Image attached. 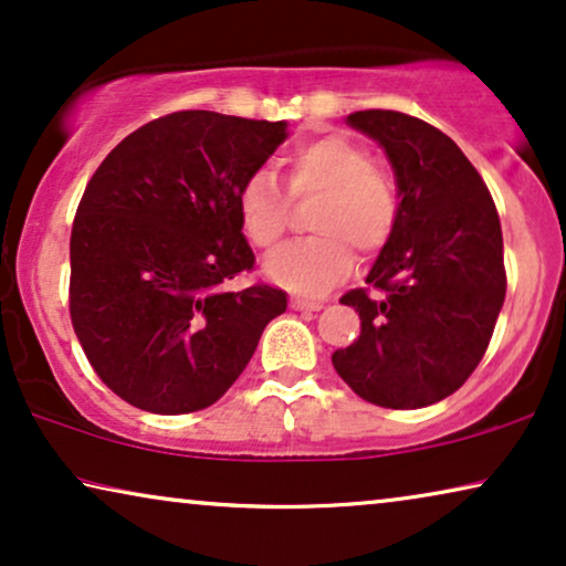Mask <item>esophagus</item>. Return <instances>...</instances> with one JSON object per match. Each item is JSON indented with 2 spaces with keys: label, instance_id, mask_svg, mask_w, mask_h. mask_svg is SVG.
Masks as SVG:
<instances>
[{
  "label": "esophagus",
  "instance_id": "1",
  "mask_svg": "<svg viewBox=\"0 0 566 566\" xmlns=\"http://www.w3.org/2000/svg\"><path fill=\"white\" fill-rule=\"evenodd\" d=\"M291 308H296V312H319L322 304L319 301H308V298H291Z\"/></svg>",
  "mask_w": 566,
  "mask_h": 566
}]
</instances>
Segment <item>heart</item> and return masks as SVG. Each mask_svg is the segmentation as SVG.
Wrapping results in <instances>:
<instances>
[{"mask_svg":"<svg viewBox=\"0 0 566 566\" xmlns=\"http://www.w3.org/2000/svg\"><path fill=\"white\" fill-rule=\"evenodd\" d=\"M289 190L293 198H314L312 229L319 237L285 244L265 260V275L293 293L316 296L345 281L355 252H381L397 231L401 198L389 172L350 138L327 134L296 144L289 154ZM239 221L258 250H273L289 229L291 206L275 177L258 169L237 198Z\"/></svg>","mask_w":566,"mask_h":566,"instance_id":"heart-1","label":"heart"}]
</instances>
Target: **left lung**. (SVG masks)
I'll return each mask as SVG.
<instances>
[{
    "mask_svg": "<svg viewBox=\"0 0 566 566\" xmlns=\"http://www.w3.org/2000/svg\"><path fill=\"white\" fill-rule=\"evenodd\" d=\"M347 123L389 154L401 216L366 277L379 293L339 298L358 312L360 337L332 363L370 405H436L474 374L505 301L497 208L476 167L430 123L397 111H358Z\"/></svg>",
    "mask_w": 566,
    "mask_h": 566,
    "instance_id": "1",
    "label": "left lung"
}]
</instances>
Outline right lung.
Listing matches in <instances>:
<instances>
[{
	"label": "right lung",
	"instance_id": "obj_1",
	"mask_svg": "<svg viewBox=\"0 0 566 566\" xmlns=\"http://www.w3.org/2000/svg\"><path fill=\"white\" fill-rule=\"evenodd\" d=\"M283 142V120L180 111L123 138L90 177L69 242V314L123 401L154 415L211 407L285 312L281 289H231L254 268L239 190Z\"/></svg>",
	"mask_w": 566,
	"mask_h": 566
}]
</instances>
